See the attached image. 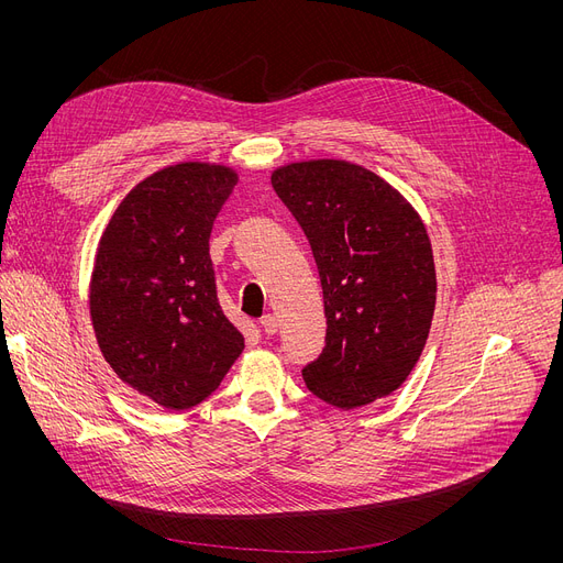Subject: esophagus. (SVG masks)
Masks as SVG:
<instances>
[{
  "mask_svg": "<svg viewBox=\"0 0 563 563\" xmlns=\"http://www.w3.org/2000/svg\"><path fill=\"white\" fill-rule=\"evenodd\" d=\"M260 323H262V331H264L266 335H274V333L278 331V319H276L274 314H264V317L260 319Z\"/></svg>",
  "mask_w": 563,
  "mask_h": 563,
  "instance_id": "34e87169",
  "label": "esophagus"
}]
</instances>
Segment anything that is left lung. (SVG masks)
Wrapping results in <instances>:
<instances>
[{"label":"left lung","mask_w":563,"mask_h":563,"mask_svg":"<svg viewBox=\"0 0 563 563\" xmlns=\"http://www.w3.org/2000/svg\"><path fill=\"white\" fill-rule=\"evenodd\" d=\"M272 185L308 236L323 289L327 346L303 367L308 390L342 410L393 395L422 356L435 308L420 214L344 159L285 164Z\"/></svg>","instance_id":"8db88e82"}]
</instances>
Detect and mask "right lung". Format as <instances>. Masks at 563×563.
I'll return each instance as SVG.
<instances>
[{"label": "right lung", "instance_id": "obj_1", "mask_svg": "<svg viewBox=\"0 0 563 563\" xmlns=\"http://www.w3.org/2000/svg\"><path fill=\"white\" fill-rule=\"evenodd\" d=\"M234 185L230 166H166L123 198L100 236L88 289L98 346L118 378L166 410L210 397L244 351L210 257Z\"/></svg>", "mask_w": 563, "mask_h": 563}]
</instances>
